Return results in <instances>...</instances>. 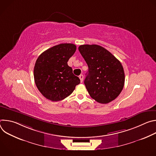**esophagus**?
I'll return each instance as SVG.
<instances>
[{
	"mask_svg": "<svg viewBox=\"0 0 156 156\" xmlns=\"http://www.w3.org/2000/svg\"><path fill=\"white\" fill-rule=\"evenodd\" d=\"M79 78H80V79L81 83H82V82H83V78H84L83 75H80L79 76Z\"/></svg>",
	"mask_w": 156,
	"mask_h": 156,
	"instance_id": "obj_1",
	"label": "esophagus"
}]
</instances>
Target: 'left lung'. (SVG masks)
Instances as JSON below:
<instances>
[{"label": "left lung", "mask_w": 156, "mask_h": 156, "mask_svg": "<svg viewBox=\"0 0 156 156\" xmlns=\"http://www.w3.org/2000/svg\"><path fill=\"white\" fill-rule=\"evenodd\" d=\"M78 50L88 66L84 83L90 96L101 104L115 99L125 83V73L120 62L96 44L81 45Z\"/></svg>", "instance_id": "obj_1"}]
</instances>
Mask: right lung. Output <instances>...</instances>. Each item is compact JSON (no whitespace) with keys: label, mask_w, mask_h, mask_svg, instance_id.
<instances>
[{"label":"right lung","mask_w":156,"mask_h":156,"mask_svg":"<svg viewBox=\"0 0 156 156\" xmlns=\"http://www.w3.org/2000/svg\"><path fill=\"white\" fill-rule=\"evenodd\" d=\"M76 46L64 43L43 52L34 68L35 84L40 93L52 101H59L70 96L80 80L73 73L67 62L74 54Z\"/></svg>","instance_id":"right-lung-1"}]
</instances>
